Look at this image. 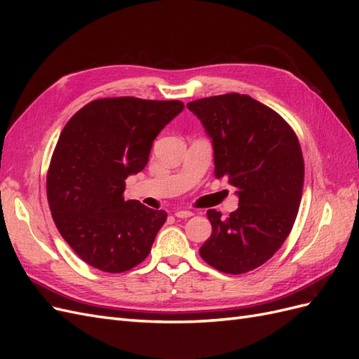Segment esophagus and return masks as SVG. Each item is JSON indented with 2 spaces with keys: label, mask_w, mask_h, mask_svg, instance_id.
Segmentation results:
<instances>
[{
  "label": "esophagus",
  "mask_w": 359,
  "mask_h": 359,
  "mask_svg": "<svg viewBox=\"0 0 359 359\" xmlns=\"http://www.w3.org/2000/svg\"><path fill=\"white\" fill-rule=\"evenodd\" d=\"M191 215H194V212L189 210H180L175 212V217H178V219H189Z\"/></svg>",
  "instance_id": "1"
}]
</instances>
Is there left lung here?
Returning <instances> with one entry per match:
<instances>
[{"label":"left lung","mask_w":359,"mask_h":359,"mask_svg":"<svg viewBox=\"0 0 359 359\" xmlns=\"http://www.w3.org/2000/svg\"><path fill=\"white\" fill-rule=\"evenodd\" d=\"M187 107L212 142L214 175L227 178L240 199L227 219L208 210L212 233L199 253L222 273H248L274 256L295 223L304 186L298 137L276 111L245 94Z\"/></svg>","instance_id":"8db88e82"}]
</instances>
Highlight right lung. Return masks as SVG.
Segmentation results:
<instances>
[{
	"mask_svg": "<svg viewBox=\"0 0 359 359\" xmlns=\"http://www.w3.org/2000/svg\"><path fill=\"white\" fill-rule=\"evenodd\" d=\"M182 109L178 100L99 99L64 127L48 170V202L83 262L115 274L149 255L168 214L124 201L126 180L147 166L154 139Z\"/></svg>",
	"mask_w": 359,
	"mask_h": 359,
	"instance_id": "obj_1",
	"label": "right lung"
}]
</instances>
